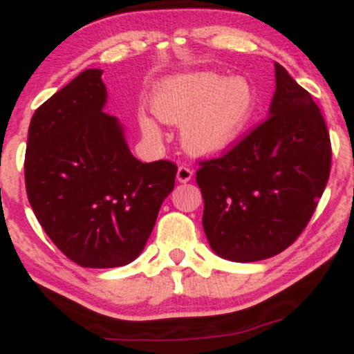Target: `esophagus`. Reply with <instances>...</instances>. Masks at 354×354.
Instances as JSON below:
<instances>
[{"instance_id":"esophagus-1","label":"esophagus","mask_w":354,"mask_h":354,"mask_svg":"<svg viewBox=\"0 0 354 354\" xmlns=\"http://www.w3.org/2000/svg\"><path fill=\"white\" fill-rule=\"evenodd\" d=\"M176 178H178V181H180V183H188L191 178H193V169H191L189 166L181 165L180 168H178Z\"/></svg>"}]
</instances>
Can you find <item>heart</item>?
I'll return each instance as SVG.
<instances>
[{"label": "heart", "instance_id": "obj_1", "mask_svg": "<svg viewBox=\"0 0 354 354\" xmlns=\"http://www.w3.org/2000/svg\"><path fill=\"white\" fill-rule=\"evenodd\" d=\"M153 113L168 124H183L181 143L194 156L228 149L248 131L258 109V93L250 80L216 73H191L165 81L151 100ZM140 126L149 141L161 133L151 118Z\"/></svg>", "mask_w": 354, "mask_h": 354}]
</instances>
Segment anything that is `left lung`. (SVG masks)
<instances>
[{
  "mask_svg": "<svg viewBox=\"0 0 354 354\" xmlns=\"http://www.w3.org/2000/svg\"><path fill=\"white\" fill-rule=\"evenodd\" d=\"M270 116L221 156L198 161L203 230L221 258L259 261L293 245L331 169L324 118L306 89L274 63Z\"/></svg>",
  "mask_w": 354,
  "mask_h": 354,
  "instance_id": "obj_1",
  "label": "left lung"
}]
</instances>
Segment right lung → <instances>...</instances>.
I'll list each match as a JSON object with an SVG mask.
<instances>
[{"mask_svg": "<svg viewBox=\"0 0 354 354\" xmlns=\"http://www.w3.org/2000/svg\"><path fill=\"white\" fill-rule=\"evenodd\" d=\"M101 70H84L35 111L24 183L44 233L73 263L116 268L143 251L178 166L141 163L103 111Z\"/></svg>", "mask_w": 354, "mask_h": 354, "instance_id": "add662e5", "label": "right lung"}]
</instances>
